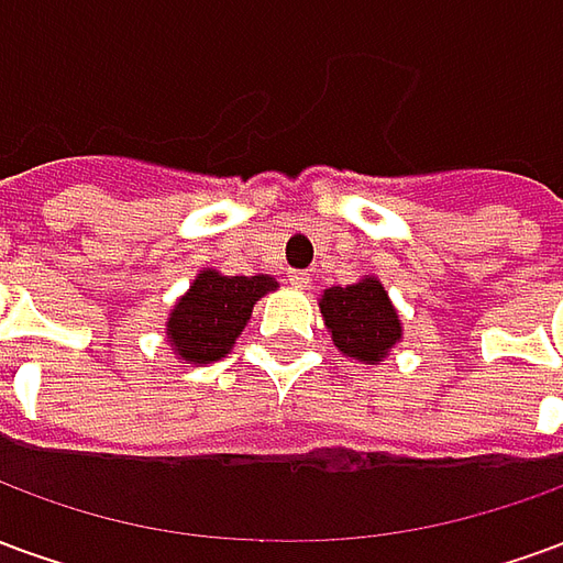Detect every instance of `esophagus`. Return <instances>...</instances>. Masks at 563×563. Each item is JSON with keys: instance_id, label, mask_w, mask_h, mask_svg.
<instances>
[{"instance_id": "obj_1", "label": "esophagus", "mask_w": 563, "mask_h": 563, "mask_svg": "<svg viewBox=\"0 0 563 563\" xmlns=\"http://www.w3.org/2000/svg\"><path fill=\"white\" fill-rule=\"evenodd\" d=\"M289 283L295 289H305V286H310V274L307 271H289Z\"/></svg>"}]
</instances>
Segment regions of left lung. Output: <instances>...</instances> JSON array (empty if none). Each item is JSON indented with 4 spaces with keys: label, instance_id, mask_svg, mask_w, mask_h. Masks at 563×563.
I'll return each mask as SVG.
<instances>
[{
    "label": "left lung",
    "instance_id": "1",
    "mask_svg": "<svg viewBox=\"0 0 563 563\" xmlns=\"http://www.w3.org/2000/svg\"><path fill=\"white\" fill-rule=\"evenodd\" d=\"M319 307L334 346L353 358L379 362L401 341V319L395 313L386 289L374 277H365L353 286H331Z\"/></svg>",
    "mask_w": 563,
    "mask_h": 563
}]
</instances>
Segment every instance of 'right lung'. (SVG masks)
<instances>
[{"mask_svg": "<svg viewBox=\"0 0 563 563\" xmlns=\"http://www.w3.org/2000/svg\"><path fill=\"white\" fill-rule=\"evenodd\" d=\"M274 286L277 283L268 274L258 277H222L217 271L198 274V280L177 301L168 319L174 350L196 365L222 358L246 325L253 305Z\"/></svg>", "mask_w": 563, "mask_h": 563, "instance_id": "add662e5", "label": "right lung"}]
</instances>
